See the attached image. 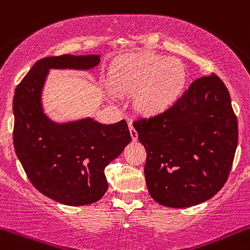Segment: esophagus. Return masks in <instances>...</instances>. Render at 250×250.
Wrapping results in <instances>:
<instances>
[{"mask_svg": "<svg viewBox=\"0 0 250 250\" xmlns=\"http://www.w3.org/2000/svg\"><path fill=\"white\" fill-rule=\"evenodd\" d=\"M129 131H130V135L133 141H136L138 140V131L135 130V128L133 127V125H129Z\"/></svg>", "mask_w": 250, "mask_h": 250, "instance_id": "1", "label": "esophagus"}]
</instances>
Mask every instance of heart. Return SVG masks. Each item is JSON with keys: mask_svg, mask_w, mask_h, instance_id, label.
I'll list each match as a JSON object with an SVG mask.
<instances>
[{"mask_svg": "<svg viewBox=\"0 0 250 250\" xmlns=\"http://www.w3.org/2000/svg\"><path fill=\"white\" fill-rule=\"evenodd\" d=\"M112 90L134 94L139 111L152 115L177 100L185 85V70L179 60L150 53H130L119 58L110 68Z\"/></svg>", "mask_w": 250, "mask_h": 250, "instance_id": "b5f03b06", "label": "heart"}]
</instances>
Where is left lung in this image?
<instances>
[{
    "instance_id": "left-lung-1",
    "label": "left lung",
    "mask_w": 250,
    "mask_h": 250,
    "mask_svg": "<svg viewBox=\"0 0 250 250\" xmlns=\"http://www.w3.org/2000/svg\"><path fill=\"white\" fill-rule=\"evenodd\" d=\"M133 125L146 148L145 178L156 203L193 207L223 188L236 152L238 125L219 77L196 79L165 111Z\"/></svg>"
}]
</instances>
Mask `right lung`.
Segmentation results:
<instances>
[{
  "label": "right lung",
  "instance_id": "right-lung-1",
  "mask_svg": "<svg viewBox=\"0 0 250 250\" xmlns=\"http://www.w3.org/2000/svg\"><path fill=\"white\" fill-rule=\"evenodd\" d=\"M98 54L38 60L13 100L14 148L35 188L71 207L100 201L108 190L104 168L131 141L125 120L103 125L92 117L56 122L45 112L42 90L51 70H91Z\"/></svg>",
  "mask_w": 250,
  "mask_h": 250
}]
</instances>
